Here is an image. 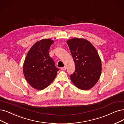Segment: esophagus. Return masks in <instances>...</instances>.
<instances>
[{"label": "esophagus", "instance_id": "obj_1", "mask_svg": "<svg viewBox=\"0 0 124 124\" xmlns=\"http://www.w3.org/2000/svg\"><path fill=\"white\" fill-rule=\"evenodd\" d=\"M61 69L62 70H66V67H62L61 68Z\"/></svg>", "mask_w": 124, "mask_h": 124}]
</instances>
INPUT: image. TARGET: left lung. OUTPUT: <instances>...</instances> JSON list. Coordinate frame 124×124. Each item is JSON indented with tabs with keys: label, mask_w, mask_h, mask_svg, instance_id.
Listing matches in <instances>:
<instances>
[{
	"label": "left lung",
	"mask_w": 124,
	"mask_h": 124,
	"mask_svg": "<svg viewBox=\"0 0 124 124\" xmlns=\"http://www.w3.org/2000/svg\"><path fill=\"white\" fill-rule=\"evenodd\" d=\"M67 43L75 62V70L70 76L77 88L87 90L95 85L101 74V61L96 48L86 39L74 38Z\"/></svg>",
	"instance_id": "obj_1"
}]
</instances>
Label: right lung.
<instances>
[{"label":"right lung","instance_id":"right-lung-1","mask_svg":"<svg viewBox=\"0 0 124 124\" xmlns=\"http://www.w3.org/2000/svg\"><path fill=\"white\" fill-rule=\"evenodd\" d=\"M53 43L50 39H43L37 42L25 59L24 77L28 83L37 90H43L50 85L59 70L49 56V49Z\"/></svg>","mask_w":124,"mask_h":124}]
</instances>
